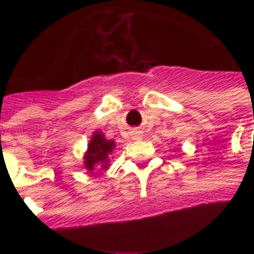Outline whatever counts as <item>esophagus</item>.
<instances>
[{"mask_svg": "<svg viewBox=\"0 0 254 254\" xmlns=\"http://www.w3.org/2000/svg\"><path fill=\"white\" fill-rule=\"evenodd\" d=\"M131 138L141 139L142 138V133H141V131H133V133H131Z\"/></svg>", "mask_w": 254, "mask_h": 254, "instance_id": "obj_1", "label": "esophagus"}]
</instances>
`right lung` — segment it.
Returning <instances> with one entry per match:
<instances>
[{"label":"right lung","mask_w":254,"mask_h":254,"mask_svg":"<svg viewBox=\"0 0 254 254\" xmlns=\"http://www.w3.org/2000/svg\"><path fill=\"white\" fill-rule=\"evenodd\" d=\"M115 147V139H107L101 130L93 131L88 142L87 151L83 157L85 169L88 171H93L96 169H107L111 162V157Z\"/></svg>","instance_id":"1"}]
</instances>
